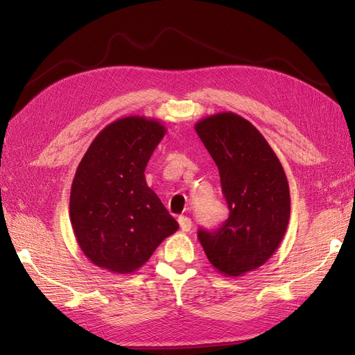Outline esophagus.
I'll use <instances>...</instances> for the list:
<instances>
[{"label":"esophagus","mask_w":355,"mask_h":355,"mask_svg":"<svg viewBox=\"0 0 355 355\" xmlns=\"http://www.w3.org/2000/svg\"><path fill=\"white\" fill-rule=\"evenodd\" d=\"M178 220H179V225H180V230H182V231L188 232V231L192 228V222H191V219H189V218H187V216H180Z\"/></svg>","instance_id":"34e87169"}]
</instances>
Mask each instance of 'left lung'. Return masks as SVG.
Returning a JSON list of instances; mask_svg holds the SVG:
<instances>
[{
  "mask_svg": "<svg viewBox=\"0 0 355 355\" xmlns=\"http://www.w3.org/2000/svg\"><path fill=\"white\" fill-rule=\"evenodd\" d=\"M219 168L230 216L218 230H198L209 262L228 277L262 266L280 245L290 218V192L280 159L257 128L234 112L196 124Z\"/></svg>",
  "mask_w": 355,
  "mask_h": 355,
  "instance_id": "left-lung-1",
  "label": "left lung"
}]
</instances>
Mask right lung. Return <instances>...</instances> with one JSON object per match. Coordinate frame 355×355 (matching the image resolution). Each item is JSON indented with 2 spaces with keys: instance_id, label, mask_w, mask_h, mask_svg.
Instances as JSON below:
<instances>
[{
  "instance_id": "1",
  "label": "right lung",
  "mask_w": 355,
  "mask_h": 355,
  "mask_svg": "<svg viewBox=\"0 0 355 355\" xmlns=\"http://www.w3.org/2000/svg\"><path fill=\"white\" fill-rule=\"evenodd\" d=\"M164 135L157 120H116L96 136L75 173L69 200L75 239L110 272L136 271L179 228L144 175Z\"/></svg>"
}]
</instances>
